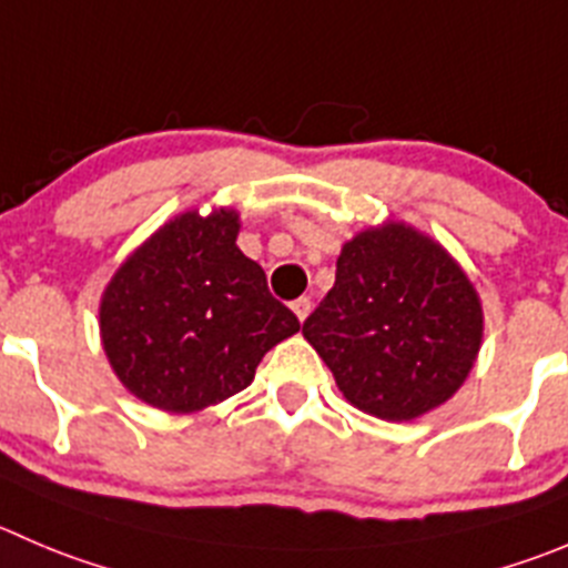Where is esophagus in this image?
<instances>
[{
	"label": "esophagus",
	"instance_id": "1",
	"mask_svg": "<svg viewBox=\"0 0 568 568\" xmlns=\"http://www.w3.org/2000/svg\"><path fill=\"white\" fill-rule=\"evenodd\" d=\"M293 312H295V317H298V321L304 323L306 317H310V312H312V301L310 298L293 301Z\"/></svg>",
	"mask_w": 568,
	"mask_h": 568
}]
</instances>
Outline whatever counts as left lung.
Returning a JSON list of instances; mask_svg holds the SVG:
<instances>
[{
    "instance_id": "1",
    "label": "left lung",
    "mask_w": 568,
    "mask_h": 568,
    "mask_svg": "<svg viewBox=\"0 0 568 568\" xmlns=\"http://www.w3.org/2000/svg\"><path fill=\"white\" fill-rule=\"evenodd\" d=\"M485 315L466 270L424 231L385 220L351 236L304 337L345 402L415 420L449 402L483 348Z\"/></svg>"
}]
</instances>
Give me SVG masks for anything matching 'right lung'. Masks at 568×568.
<instances>
[{
	"label": "right lung",
	"instance_id": "obj_1",
	"mask_svg": "<svg viewBox=\"0 0 568 568\" xmlns=\"http://www.w3.org/2000/svg\"><path fill=\"white\" fill-rule=\"evenodd\" d=\"M236 236V209H189L153 231L102 290V351L139 402L175 415L214 407L245 390L262 356L301 328Z\"/></svg>",
	"mask_w": 568,
	"mask_h": 568
}]
</instances>
